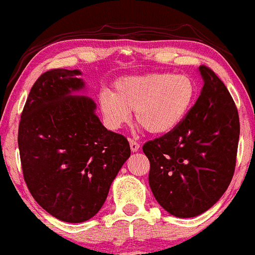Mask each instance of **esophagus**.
<instances>
[{
    "label": "esophagus",
    "mask_w": 255,
    "mask_h": 255,
    "mask_svg": "<svg viewBox=\"0 0 255 255\" xmlns=\"http://www.w3.org/2000/svg\"><path fill=\"white\" fill-rule=\"evenodd\" d=\"M129 145L130 150H132L133 152H136V151H139V149H140V144L136 140H134V139H129Z\"/></svg>",
    "instance_id": "esophagus-1"
}]
</instances>
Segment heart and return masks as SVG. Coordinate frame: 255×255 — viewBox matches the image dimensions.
<instances>
[{"instance_id":"obj_1","label":"heart","mask_w":255,"mask_h":255,"mask_svg":"<svg viewBox=\"0 0 255 255\" xmlns=\"http://www.w3.org/2000/svg\"><path fill=\"white\" fill-rule=\"evenodd\" d=\"M196 83L184 74L151 72L122 77L113 93L99 94V108L110 129L122 128L134 111L136 122L151 134L163 135L185 120L196 98Z\"/></svg>"}]
</instances>
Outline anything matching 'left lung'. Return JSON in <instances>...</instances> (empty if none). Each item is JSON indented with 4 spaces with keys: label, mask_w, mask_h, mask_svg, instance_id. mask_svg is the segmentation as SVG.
Wrapping results in <instances>:
<instances>
[{
    "label": "left lung",
    "mask_w": 255,
    "mask_h": 255,
    "mask_svg": "<svg viewBox=\"0 0 255 255\" xmlns=\"http://www.w3.org/2000/svg\"><path fill=\"white\" fill-rule=\"evenodd\" d=\"M200 72L205 85L185 120L170 133L142 145L150 161L152 194L179 218L211 208L230 185L236 167L239 111L213 70L201 65Z\"/></svg>",
    "instance_id": "8db88e82"
}]
</instances>
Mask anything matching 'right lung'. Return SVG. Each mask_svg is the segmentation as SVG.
Wrapping results in <instances>:
<instances>
[{
    "label": "right lung",
    "mask_w": 255,
    "mask_h": 255,
    "mask_svg": "<svg viewBox=\"0 0 255 255\" xmlns=\"http://www.w3.org/2000/svg\"><path fill=\"white\" fill-rule=\"evenodd\" d=\"M78 70L52 69L36 80L18 130L24 180L44 211L82 223L104 205L111 183L130 156L127 138L108 130L96 103L72 96L85 87Z\"/></svg>",
    "instance_id": "right-lung-1"
}]
</instances>
